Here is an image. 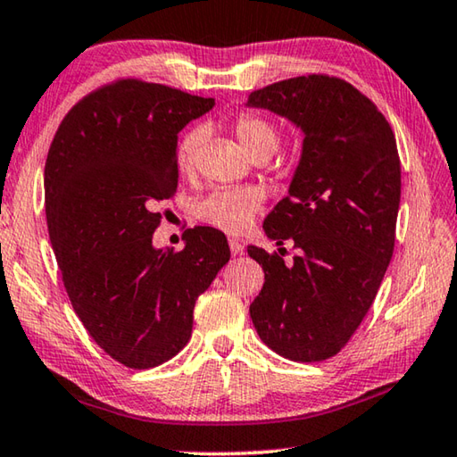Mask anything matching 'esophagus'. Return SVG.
I'll return each instance as SVG.
<instances>
[{"instance_id": "esophagus-1", "label": "esophagus", "mask_w": 457, "mask_h": 457, "mask_svg": "<svg viewBox=\"0 0 457 457\" xmlns=\"http://www.w3.org/2000/svg\"><path fill=\"white\" fill-rule=\"evenodd\" d=\"M228 247H230V253H233V255H241L245 245H243V241H238V238H228Z\"/></svg>"}]
</instances>
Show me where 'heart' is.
Here are the masks:
<instances>
[{"label": "heart", "instance_id": "heart-1", "mask_svg": "<svg viewBox=\"0 0 457 457\" xmlns=\"http://www.w3.org/2000/svg\"><path fill=\"white\" fill-rule=\"evenodd\" d=\"M235 137L249 157L271 155L278 149V130L257 114H241L233 124ZM202 143L200 130H189L178 145V170L192 173ZM262 208V195L255 189H214L195 204V216L222 233L238 235L249 227Z\"/></svg>", "mask_w": 457, "mask_h": 457}]
</instances>
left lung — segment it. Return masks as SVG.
I'll return each mask as SVG.
<instances>
[{
  "instance_id": "left-lung-1",
  "label": "left lung",
  "mask_w": 457,
  "mask_h": 457,
  "mask_svg": "<svg viewBox=\"0 0 457 457\" xmlns=\"http://www.w3.org/2000/svg\"><path fill=\"white\" fill-rule=\"evenodd\" d=\"M245 106L286 118L304 137L287 195L263 220L268 238L298 253L286 263L249 245L265 273L251 320L286 360H328L366 317L395 251V132L361 91L327 75L271 83Z\"/></svg>"
}]
</instances>
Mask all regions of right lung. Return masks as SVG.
I'll list each match as a JSON object with an SVG mask.
<instances>
[{
	"label": "right lung",
	"instance_id": "obj_1",
	"mask_svg": "<svg viewBox=\"0 0 457 457\" xmlns=\"http://www.w3.org/2000/svg\"><path fill=\"white\" fill-rule=\"evenodd\" d=\"M212 97L122 79L62 118L45 165L48 237L83 327L110 357L146 370L192 337L194 306L230 259L220 230L195 227L157 249V202L178 187V135Z\"/></svg>",
	"mask_w": 457,
	"mask_h": 457
}]
</instances>
